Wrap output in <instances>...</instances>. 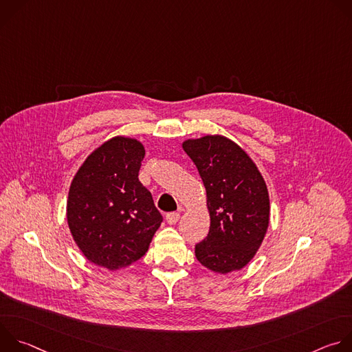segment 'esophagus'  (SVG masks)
<instances>
[{
    "label": "esophagus",
    "instance_id": "1",
    "mask_svg": "<svg viewBox=\"0 0 352 352\" xmlns=\"http://www.w3.org/2000/svg\"><path fill=\"white\" fill-rule=\"evenodd\" d=\"M179 213L178 212H173V213H168L167 216H166V220H167V223L168 224H175L178 220H179Z\"/></svg>",
    "mask_w": 352,
    "mask_h": 352
}]
</instances>
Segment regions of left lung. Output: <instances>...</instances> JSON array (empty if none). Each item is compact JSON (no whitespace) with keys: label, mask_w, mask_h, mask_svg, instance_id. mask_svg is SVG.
<instances>
[{"label":"left lung","mask_w":352,"mask_h":352,"mask_svg":"<svg viewBox=\"0 0 352 352\" xmlns=\"http://www.w3.org/2000/svg\"><path fill=\"white\" fill-rule=\"evenodd\" d=\"M204 181L210 213L208 236L196 243V259L216 273L246 266L269 226L266 182L255 163L232 140L208 135L182 143Z\"/></svg>","instance_id":"1"}]
</instances>
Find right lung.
Here are the masks:
<instances>
[{
	"label": "right lung",
	"mask_w": 352,
	"mask_h": 352,
	"mask_svg": "<svg viewBox=\"0 0 352 352\" xmlns=\"http://www.w3.org/2000/svg\"><path fill=\"white\" fill-rule=\"evenodd\" d=\"M143 157L140 142L116 136L94 150L71 184L68 226L97 266L117 270L139 261L163 221L138 178Z\"/></svg>",
	"instance_id": "obj_1"
}]
</instances>
